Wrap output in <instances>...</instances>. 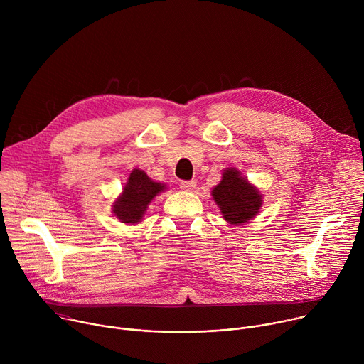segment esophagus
<instances>
[{"instance_id": "34e87169", "label": "esophagus", "mask_w": 364, "mask_h": 364, "mask_svg": "<svg viewBox=\"0 0 364 364\" xmlns=\"http://www.w3.org/2000/svg\"><path fill=\"white\" fill-rule=\"evenodd\" d=\"M196 187V181H180V188L184 190V191H190Z\"/></svg>"}]
</instances>
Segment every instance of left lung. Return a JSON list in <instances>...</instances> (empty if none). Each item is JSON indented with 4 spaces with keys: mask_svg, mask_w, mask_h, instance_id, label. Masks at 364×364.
<instances>
[{
    "mask_svg": "<svg viewBox=\"0 0 364 364\" xmlns=\"http://www.w3.org/2000/svg\"><path fill=\"white\" fill-rule=\"evenodd\" d=\"M212 196L223 219L232 225H242L253 219L262 205V196L235 168L225 170L222 181L213 188Z\"/></svg>",
    "mask_w": 364,
    "mask_h": 364,
    "instance_id": "obj_1",
    "label": "left lung"
}]
</instances>
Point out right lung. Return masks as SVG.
Returning a JSON list of instances; mask_svg holds the SVG:
<instances>
[{
	"label": "right lung",
	"instance_id": "1",
	"mask_svg": "<svg viewBox=\"0 0 364 364\" xmlns=\"http://www.w3.org/2000/svg\"><path fill=\"white\" fill-rule=\"evenodd\" d=\"M164 188V184L152 181L144 171L134 170L124 187L122 196L115 201V216L122 223L141 222L151 200Z\"/></svg>",
	"mask_w": 364,
	"mask_h": 364
}]
</instances>
